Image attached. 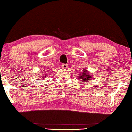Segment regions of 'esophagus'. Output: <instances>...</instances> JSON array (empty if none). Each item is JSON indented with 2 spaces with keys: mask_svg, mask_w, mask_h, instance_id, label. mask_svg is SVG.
Masks as SVG:
<instances>
[{
  "mask_svg": "<svg viewBox=\"0 0 132 132\" xmlns=\"http://www.w3.org/2000/svg\"><path fill=\"white\" fill-rule=\"evenodd\" d=\"M62 68H63V69H66L67 68H68V66H67L66 64H62Z\"/></svg>",
  "mask_w": 132,
  "mask_h": 132,
  "instance_id": "obj_1",
  "label": "esophagus"
}]
</instances>
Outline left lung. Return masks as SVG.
<instances>
[{
  "mask_svg": "<svg viewBox=\"0 0 132 132\" xmlns=\"http://www.w3.org/2000/svg\"><path fill=\"white\" fill-rule=\"evenodd\" d=\"M89 73L87 72V70H86L85 69H84V70H81L80 72L79 73V79H80L81 80L82 82H88L89 81V80H91V78H92V76L89 75Z\"/></svg>",
  "mask_w": 132,
  "mask_h": 132,
  "instance_id": "1",
  "label": "left lung"
}]
</instances>
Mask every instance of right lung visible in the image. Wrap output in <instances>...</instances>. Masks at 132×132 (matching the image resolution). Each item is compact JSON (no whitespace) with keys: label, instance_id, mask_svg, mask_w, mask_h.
Returning <instances> with one entry per match:
<instances>
[{"label":"right lung","instance_id":"1","mask_svg":"<svg viewBox=\"0 0 132 132\" xmlns=\"http://www.w3.org/2000/svg\"><path fill=\"white\" fill-rule=\"evenodd\" d=\"M41 76V78H43V79H44V78L45 77V76ZM47 75H46V76ZM46 77H47V76H46Z\"/></svg>","mask_w":132,"mask_h":132}]
</instances>
